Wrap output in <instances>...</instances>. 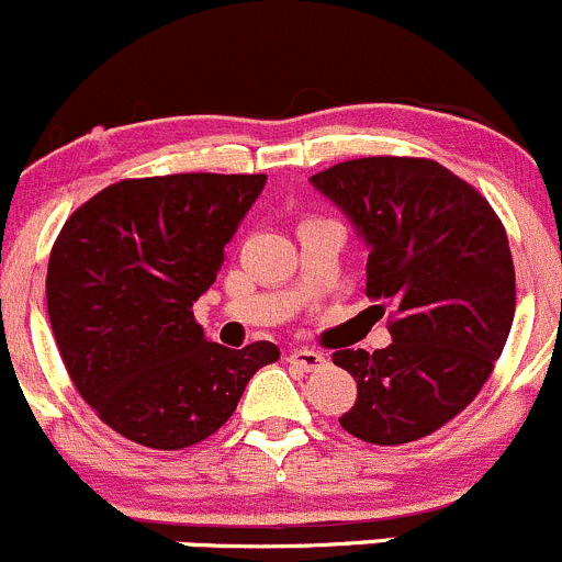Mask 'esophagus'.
Masks as SVG:
<instances>
[{
	"label": "esophagus",
	"mask_w": 562,
	"mask_h": 562,
	"mask_svg": "<svg viewBox=\"0 0 562 562\" xmlns=\"http://www.w3.org/2000/svg\"><path fill=\"white\" fill-rule=\"evenodd\" d=\"M286 360L292 362L294 368L303 370V373H314V370L324 368L327 357H324L322 351H314V349H294V351H289Z\"/></svg>",
	"instance_id": "esophagus-1"
}]
</instances>
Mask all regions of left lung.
Instances as JSON below:
<instances>
[{"label": "left lung", "mask_w": 562, "mask_h": 562, "mask_svg": "<svg viewBox=\"0 0 562 562\" xmlns=\"http://www.w3.org/2000/svg\"><path fill=\"white\" fill-rule=\"evenodd\" d=\"M368 246V297L392 308L386 349H340L357 381L340 427L379 447L454 419L493 373L517 289L506 229L471 183L432 159L368 156L311 176Z\"/></svg>", "instance_id": "obj_1"}]
</instances>
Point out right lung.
Wrapping results in <instances>:
<instances>
[{"label": "right lung", "instance_id": "obj_1", "mask_svg": "<svg viewBox=\"0 0 562 562\" xmlns=\"http://www.w3.org/2000/svg\"><path fill=\"white\" fill-rule=\"evenodd\" d=\"M265 176L130 178L78 207L50 248L45 297L75 390L151 449L194 447L233 416L279 346L211 344L192 305L211 289Z\"/></svg>", "mask_w": 562, "mask_h": 562}]
</instances>
